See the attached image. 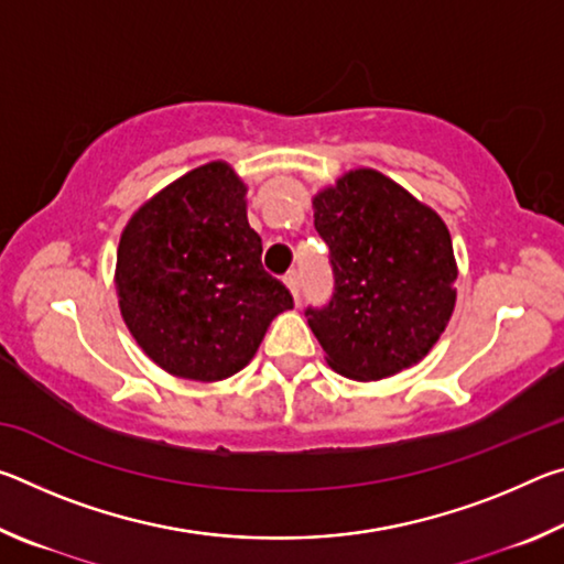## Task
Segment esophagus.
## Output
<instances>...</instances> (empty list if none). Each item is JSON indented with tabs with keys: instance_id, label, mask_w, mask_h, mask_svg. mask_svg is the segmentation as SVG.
<instances>
[{
	"instance_id": "34e87169",
	"label": "esophagus",
	"mask_w": 564,
	"mask_h": 564,
	"mask_svg": "<svg viewBox=\"0 0 564 564\" xmlns=\"http://www.w3.org/2000/svg\"><path fill=\"white\" fill-rule=\"evenodd\" d=\"M285 285H289L293 301H295V305H299L301 303V275L289 273V275H285Z\"/></svg>"
}]
</instances>
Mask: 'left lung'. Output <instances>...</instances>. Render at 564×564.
Segmentation results:
<instances>
[{"label":"left lung","mask_w":564,"mask_h":564,"mask_svg":"<svg viewBox=\"0 0 564 564\" xmlns=\"http://www.w3.org/2000/svg\"><path fill=\"white\" fill-rule=\"evenodd\" d=\"M313 224L330 248L336 289L305 316L328 366L380 380L423 360L455 308L457 265L443 218L380 171L356 169L318 191Z\"/></svg>","instance_id":"left-lung-1"}]
</instances>
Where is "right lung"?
<instances>
[{
    "instance_id": "1",
    "label": "right lung",
    "mask_w": 564,
    "mask_h": 564,
    "mask_svg": "<svg viewBox=\"0 0 564 564\" xmlns=\"http://www.w3.org/2000/svg\"><path fill=\"white\" fill-rule=\"evenodd\" d=\"M246 184L226 161L188 171L129 218L117 251L121 318L141 350L186 380L231 378L293 308L261 265Z\"/></svg>"
}]
</instances>
